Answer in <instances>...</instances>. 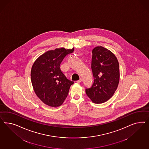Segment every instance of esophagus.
<instances>
[{"label":"esophagus","mask_w":149,"mask_h":149,"mask_svg":"<svg viewBox=\"0 0 149 149\" xmlns=\"http://www.w3.org/2000/svg\"><path fill=\"white\" fill-rule=\"evenodd\" d=\"M81 81H82V79H80L79 80L77 81V83H78V84H79V83H80V82H81Z\"/></svg>","instance_id":"obj_1"}]
</instances>
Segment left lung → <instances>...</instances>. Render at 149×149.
<instances>
[{"label": "left lung", "instance_id": "obj_1", "mask_svg": "<svg viewBox=\"0 0 149 149\" xmlns=\"http://www.w3.org/2000/svg\"><path fill=\"white\" fill-rule=\"evenodd\" d=\"M91 68L94 83L86 93L96 104L110 99L117 89L120 80L119 64L115 56L102 46L92 50Z\"/></svg>", "mask_w": 149, "mask_h": 149}]
</instances>
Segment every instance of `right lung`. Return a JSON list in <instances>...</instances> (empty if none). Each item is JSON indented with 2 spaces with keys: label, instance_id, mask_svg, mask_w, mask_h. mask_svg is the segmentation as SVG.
<instances>
[{
  "label": "right lung",
  "instance_id": "add662e5",
  "mask_svg": "<svg viewBox=\"0 0 149 149\" xmlns=\"http://www.w3.org/2000/svg\"><path fill=\"white\" fill-rule=\"evenodd\" d=\"M73 51L74 48L47 51L32 66L31 77L34 91L39 99L49 106L61 105L74 84L64 75L59 67L64 57Z\"/></svg>",
  "mask_w": 149,
  "mask_h": 149
}]
</instances>
